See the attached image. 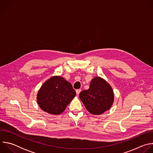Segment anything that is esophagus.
I'll return each mask as SVG.
<instances>
[{
    "label": "esophagus",
    "instance_id": "esophagus-1",
    "mask_svg": "<svg viewBox=\"0 0 153 153\" xmlns=\"http://www.w3.org/2000/svg\"><path fill=\"white\" fill-rule=\"evenodd\" d=\"M81 91H82V90H81L80 89H78V90H76V94H77V95H79V94H80V93L81 92Z\"/></svg>",
    "mask_w": 153,
    "mask_h": 153
}]
</instances>
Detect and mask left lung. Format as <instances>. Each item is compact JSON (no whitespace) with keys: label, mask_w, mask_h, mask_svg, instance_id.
Segmentation results:
<instances>
[{"label":"left lung","mask_w":153,"mask_h":153,"mask_svg":"<svg viewBox=\"0 0 153 153\" xmlns=\"http://www.w3.org/2000/svg\"><path fill=\"white\" fill-rule=\"evenodd\" d=\"M79 97L86 110L94 115L102 114L110 110L114 102L111 86L100 77L93 78L89 89L82 91Z\"/></svg>","instance_id":"obj_1"}]
</instances>
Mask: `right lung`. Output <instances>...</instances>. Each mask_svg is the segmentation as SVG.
Returning a JSON list of instances; mask_svg holds the SVG:
<instances>
[{"label": "right lung", "instance_id": "add662e5", "mask_svg": "<svg viewBox=\"0 0 153 153\" xmlns=\"http://www.w3.org/2000/svg\"><path fill=\"white\" fill-rule=\"evenodd\" d=\"M76 96L72 85L60 76H53L43 83L37 95L39 106L53 115L64 111Z\"/></svg>", "mask_w": 153, "mask_h": 153}]
</instances>
